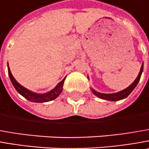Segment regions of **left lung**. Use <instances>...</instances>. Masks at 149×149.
<instances>
[{"label": "left lung", "instance_id": "obj_1", "mask_svg": "<svg viewBox=\"0 0 149 149\" xmlns=\"http://www.w3.org/2000/svg\"><path fill=\"white\" fill-rule=\"evenodd\" d=\"M143 70V63L142 64L141 68H140V71H139V73L138 75V77H136V79L133 81V83L131 85H130L127 88L120 91H118V92H116V93H110V94H107V93L98 92V91H96L95 89H93L92 87H91V90L92 93H93L95 96H97L98 98L102 99V100H110V101H117V100H123V99L126 98L128 95L130 94L131 92L134 91V89L136 87V86L138 85L139 80H140V77H141ZM88 77V79H89V77Z\"/></svg>", "mask_w": 149, "mask_h": 149}]
</instances>
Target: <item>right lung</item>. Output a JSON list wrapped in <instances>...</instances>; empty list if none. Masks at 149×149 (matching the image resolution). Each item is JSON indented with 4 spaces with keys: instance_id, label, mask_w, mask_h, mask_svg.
I'll return each mask as SVG.
<instances>
[{
    "instance_id": "add662e5",
    "label": "right lung",
    "mask_w": 149,
    "mask_h": 149,
    "mask_svg": "<svg viewBox=\"0 0 149 149\" xmlns=\"http://www.w3.org/2000/svg\"><path fill=\"white\" fill-rule=\"evenodd\" d=\"M8 67V73H9V77H10V81L12 82L14 87L15 88V90L18 91L19 94L24 96L25 99H27L31 102H36V103H42V102H47V101H50V100H53L54 99H56L58 96L62 91H63V83H64L65 78L62 80L57 85L54 89H52L51 91H49L46 93H36V92H33L31 91L28 90L27 88L24 87L23 86L19 83L15 79V77H13V75L10 72V69L9 68V65Z\"/></svg>"
}]
</instances>
